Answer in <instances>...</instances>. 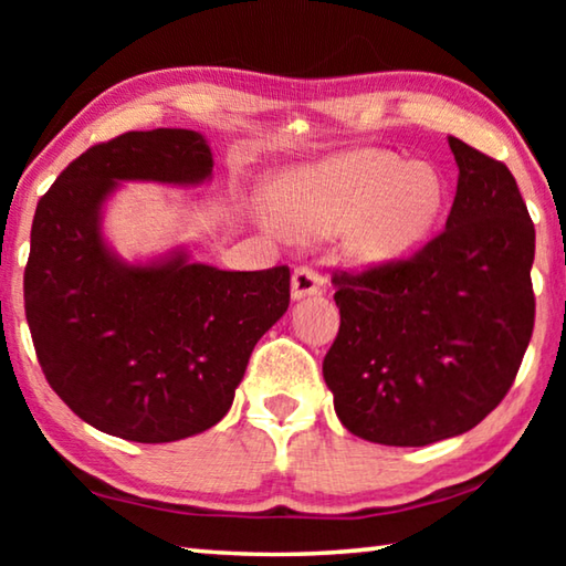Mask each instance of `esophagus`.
<instances>
[{"label":"esophagus","instance_id":"obj_1","mask_svg":"<svg viewBox=\"0 0 566 566\" xmlns=\"http://www.w3.org/2000/svg\"><path fill=\"white\" fill-rule=\"evenodd\" d=\"M327 290V280L312 266H296L292 274V300H306V296H317Z\"/></svg>","mask_w":566,"mask_h":566}]
</instances>
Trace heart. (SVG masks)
I'll return each instance as SVG.
<instances>
[{"label":"heart","instance_id":"b5f03b06","mask_svg":"<svg viewBox=\"0 0 566 566\" xmlns=\"http://www.w3.org/2000/svg\"><path fill=\"white\" fill-rule=\"evenodd\" d=\"M444 205L439 171L387 151H349L284 175L272 187L276 222L296 239L344 234L359 266L389 264L424 242Z\"/></svg>","mask_w":566,"mask_h":566}]
</instances>
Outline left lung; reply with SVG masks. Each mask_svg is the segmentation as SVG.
Masks as SVG:
<instances>
[{
    "instance_id": "obj_1",
    "label": "left lung",
    "mask_w": 566,
    "mask_h": 566,
    "mask_svg": "<svg viewBox=\"0 0 566 566\" xmlns=\"http://www.w3.org/2000/svg\"><path fill=\"white\" fill-rule=\"evenodd\" d=\"M459 167L444 232L411 260L334 274L342 324L324 357L352 434L424 447L500 405L534 329V224L502 161L449 137Z\"/></svg>"
}]
</instances>
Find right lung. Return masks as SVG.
<instances>
[{
    "label": "right lung",
    "instance_id": "add662e5",
    "mask_svg": "<svg viewBox=\"0 0 566 566\" xmlns=\"http://www.w3.org/2000/svg\"><path fill=\"white\" fill-rule=\"evenodd\" d=\"M214 157L191 129L127 132L84 151L40 199L24 310L50 387L104 434L177 442L214 427L254 344L290 306V270L229 272L187 247L124 260L104 234L127 181L199 187Z\"/></svg>",
    "mask_w": 566,
    "mask_h": 566
}]
</instances>
